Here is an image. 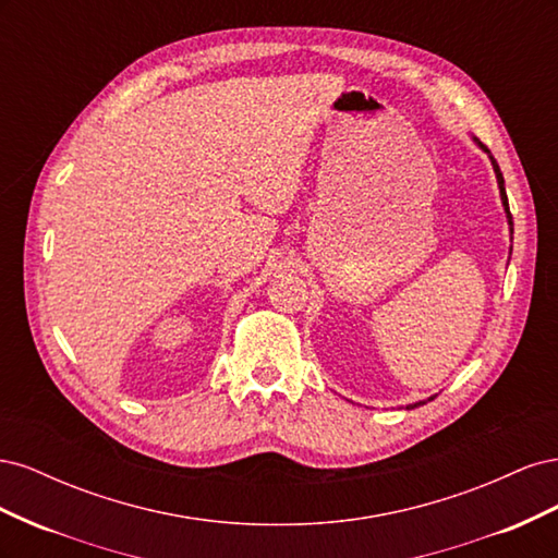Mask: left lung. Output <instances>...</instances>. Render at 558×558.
Instances as JSON below:
<instances>
[{"instance_id":"8db88e82","label":"left lung","mask_w":558,"mask_h":558,"mask_svg":"<svg viewBox=\"0 0 558 558\" xmlns=\"http://www.w3.org/2000/svg\"><path fill=\"white\" fill-rule=\"evenodd\" d=\"M475 140V144L484 150V154H488V158H492V165H494V172H496V179H498V189H500V202H502V207H505V214H508V223H510V232H514V223H512V214H510V205H508V193H505V179H502V172H500V167H498V162H496V158L492 156V150H488L477 137H472ZM435 398V396H433ZM433 398H428V400H433ZM428 400H418V402H414V404H408V410H414V408H418V404H426Z\"/></svg>"}]
</instances>
